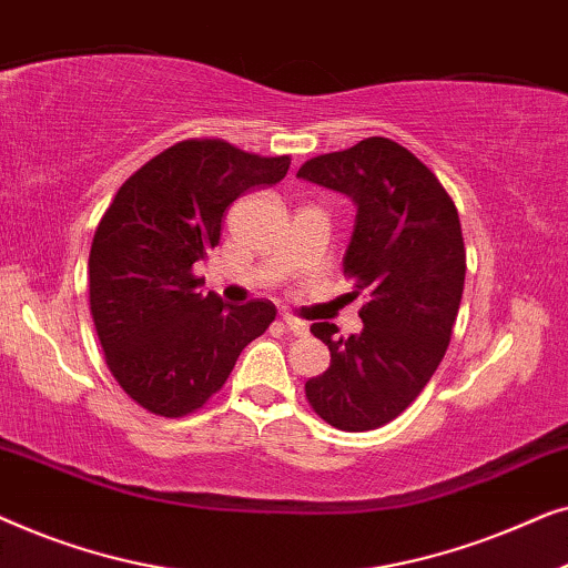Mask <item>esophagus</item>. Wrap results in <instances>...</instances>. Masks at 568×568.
<instances>
[{
	"label": "esophagus",
	"mask_w": 568,
	"mask_h": 568,
	"mask_svg": "<svg viewBox=\"0 0 568 568\" xmlns=\"http://www.w3.org/2000/svg\"><path fill=\"white\" fill-rule=\"evenodd\" d=\"M282 323L286 325V331H290L292 336H307V325L302 323V321H297V317L284 315V317H282Z\"/></svg>",
	"instance_id": "obj_1"
}]
</instances>
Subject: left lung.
Returning a JSON list of instances; mask_svg holds the SVG:
<instances>
[{
  "label": "left lung",
  "instance_id": "obj_1",
  "mask_svg": "<svg viewBox=\"0 0 568 568\" xmlns=\"http://www.w3.org/2000/svg\"><path fill=\"white\" fill-rule=\"evenodd\" d=\"M297 178L354 201L344 276L364 297L356 336L310 328L331 367L307 379V400L336 429H377L418 398L449 346L465 284L460 216L432 170L385 136L307 160Z\"/></svg>",
  "mask_w": 568,
  "mask_h": 568
}]
</instances>
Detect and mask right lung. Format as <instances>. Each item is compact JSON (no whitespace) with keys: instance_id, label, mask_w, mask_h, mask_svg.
Instances as JSON below:
<instances>
[{"instance_id":"right-lung-1","label":"right lung","mask_w":568,"mask_h":568,"mask_svg":"<svg viewBox=\"0 0 568 568\" xmlns=\"http://www.w3.org/2000/svg\"><path fill=\"white\" fill-rule=\"evenodd\" d=\"M286 170V154L185 139L115 193L92 240L90 313L108 367L142 408L178 418L204 406L276 317L268 300L227 307L204 294L193 266L220 243L224 209Z\"/></svg>"}]
</instances>
